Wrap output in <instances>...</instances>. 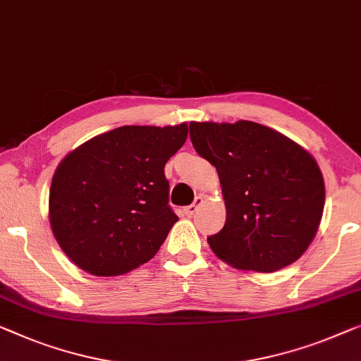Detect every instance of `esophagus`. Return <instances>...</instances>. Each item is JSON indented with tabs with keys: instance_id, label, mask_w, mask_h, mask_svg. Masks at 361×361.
<instances>
[{
	"instance_id": "1",
	"label": "esophagus",
	"mask_w": 361,
	"mask_h": 361,
	"mask_svg": "<svg viewBox=\"0 0 361 361\" xmlns=\"http://www.w3.org/2000/svg\"><path fill=\"white\" fill-rule=\"evenodd\" d=\"M204 202V197L202 196H197L196 199H195V202L191 204V206H188V207H185V214L188 215V217H191L192 214H195L196 211H197V207L201 206V204Z\"/></svg>"
}]
</instances>
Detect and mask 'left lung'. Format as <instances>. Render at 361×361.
<instances>
[{
    "label": "left lung",
    "mask_w": 361,
    "mask_h": 361,
    "mask_svg": "<svg viewBox=\"0 0 361 361\" xmlns=\"http://www.w3.org/2000/svg\"><path fill=\"white\" fill-rule=\"evenodd\" d=\"M196 152L215 166L227 209L214 255L243 271L276 272L308 250L326 191L316 159L285 134L255 121H191Z\"/></svg>",
    "instance_id": "1"
}]
</instances>
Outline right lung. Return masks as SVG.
<instances>
[{
    "mask_svg": "<svg viewBox=\"0 0 361 361\" xmlns=\"http://www.w3.org/2000/svg\"><path fill=\"white\" fill-rule=\"evenodd\" d=\"M188 137L175 126H121L73 149L51 178L48 220L69 259L97 277L155 256L178 217L164 166Z\"/></svg>",
    "mask_w": 361,
    "mask_h": 361,
    "instance_id": "1",
    "label": "right lung"
}]
</instances>
